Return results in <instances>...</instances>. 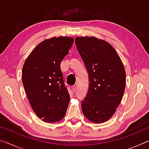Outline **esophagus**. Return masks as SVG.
<instances>
[{
  "instance_id": "esophagus-1",
  "label": "esophagus",
  "mask_w": 149,
  "mask_h": 149,
  "mask_svg": "<svg viewBox=\"0 0 149 149\" xmlns=\"http://www.w3.org/2000/svg\"><path fill=\"white\" fill-rule=\"evenodd\" d=\"M76 90H77L76 85H74V86H72V91L73 93H75V91H76Z\"/></svg>"
}]
</instances>
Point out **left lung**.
I'll list each match as a JSON object with an SVG mask.
<instances>
[{
  "instance_id": "obj_1",
  "label": "left lung",
  "mask_w": 149,
  "mask_h": 149,
  "mask_svg": "<svg viewBox=\"0 0 149 149\" xmlns=\"http://www.w3.org/2000/svg\"><path fill=\"white\" fill-rule=\"evenodd\" d=\"M75 42L89 76L82 112L93 122H104L114 114L122 99L125 87L123 63L107 41L83 37H76Z\"/></svg>"
}]
</instances>
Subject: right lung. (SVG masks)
Returning a JSON list of instances; mask_svg holds the SVG:
<instances>
[{"instance_id": "add662e5", "label": "right lung", "mask_w": 149, "mask_h": 149, "mask_svg": "<svg viewBox=\"0 0 149 149\" xmlns=\"http://www.w3.org/2000/svg\"><path fill=\"white\" fill-rule=\"evenodd\" d=\"M74 39L52 37L39 43L22 68V82L33 110L42 121L55 123L66 113L70 95L60 63L69 53Z\"/></svg>"}]
</instances>
